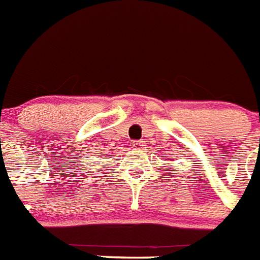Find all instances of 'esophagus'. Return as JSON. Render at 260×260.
<instances>
[{"label":"esophagus","mask_w":260,"mask_h":260,"mask_svg":"<svg viewBox=\"0 0 260 260\" xmlns=\"http://www.w3.org/2000/svg\"><path fill=\"white\" fill-rule=\"evenodd\" d=\"M144 143L143 141H133L132 143V148L133 149H141V148H144Z\"/></svg>","instance_id":"esophagus-1"}]
</instances>
